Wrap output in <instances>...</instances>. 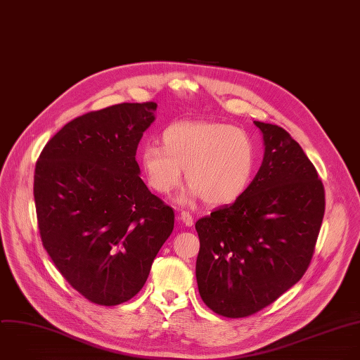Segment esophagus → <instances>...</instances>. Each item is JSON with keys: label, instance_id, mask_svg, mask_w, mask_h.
Here are the masks:
<instances>
[{"label": "esophagus", "instance_id": "34e87169", "mask_svg": "<svg viewBox=\"0 0 360 360\" xmlns=\"http://www.w3.org/2000/svg\"><path fill=\"white\" fill-rule=\"evenodd\" d=\"M185 226H188V227H191L192 224H193V217H192V214L189 213V212H181V214H179V217H178Z\"/></svg>", "mask_w": 360, "mask_h": 360}]
</instances>
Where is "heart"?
<instances>
[{"instance_id": "heart-1", "label": "heart", "mask_w": 360, "mask_h": 360, "mask_svg": "<svg viewBox=\"0 0 360 360\" xmlns=\"http://www.w3.org/2000/svg\"><path fill=\"white\" fill-rule=\"evenodd\" d=\"M140 165L148 186L161 195L176 189L182 169L191 185L182 202L203 198L221 206L237 200L250 186L256 148L250 137L234 126L213 122H179L162 133V146L147 144Z\"/></svg>"}]
</instances>
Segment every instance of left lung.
I'll return each instance as SVG.
<instances>
[{
	"mask_svg": "<svg viewBox=\"0 0 360 360\" xmlns=\"http://www.w3.org/2000/svg\"><path fill=\"white\" fill-rule=\"evenodd\" d=\"M262 167L243 196L196 221L200 298L216 314L245 318L297 284L315 249L325 191L312 162L281 127L255 122Z\"/></svg>",
	"mask_w": 360,
	"mask_h": 360,
	"instance_id": "obj_1",
	"label": "left lung"
}]
</instances>
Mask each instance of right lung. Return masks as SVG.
Segmentation results:
<instances>
[{
	"label": "right lung",
	"instance_id": "add662e5",
	"mask_svg": "<svg viewBox=\"0 0 360 360\" xmlns=\"http://www.w3.org/2000/svg\"><path fill=\"white\" fill-rule=\"evenodd\" d=\"M157 103L86 112L44 147L34 175L42 245L89 301L118 305L146 284L174 230V210L153 195L136 161Z\"/></svg>",
	"mask_w": 360,
	"mask_h": 360
}]
</instances>
